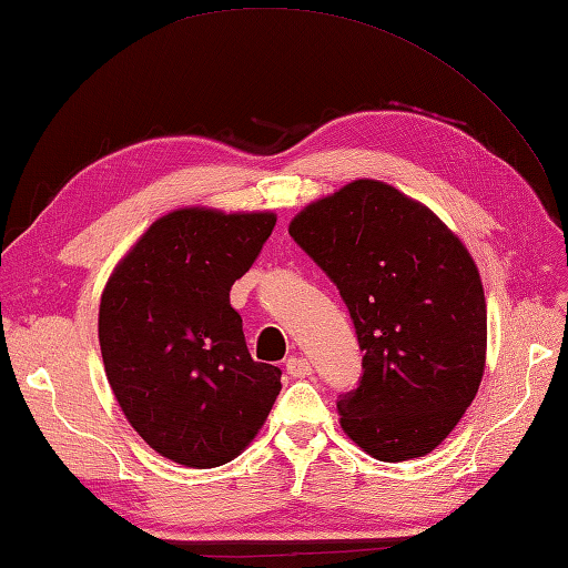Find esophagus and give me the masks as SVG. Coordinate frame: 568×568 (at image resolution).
<instances>
[{"instance_id":"esophagus-1","label":"esophagus","mask_w":568,"mask_h":568,"mask_svg":"<svg viewBox=\"0 0 568 568\" xmlns=\"http://www.w3.org/2000/svg\"><path fill=\"white\" fill-rule=\"evenodd\" d=\"M285 371L293 379H305L312 375V363L307 358H297V355H293V358H287Z\"/></svg>"}]
</instances>
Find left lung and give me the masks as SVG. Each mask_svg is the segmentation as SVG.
<instances>
[{
    "mask_svg": "<svg viewBox=\"0 0 568 568\" xmlns=\"http://www.w3.org/2000/svg\"><path fill=\"white\" fill-rule=\"evenodd\" d=\"M290 236L338 287L363 377L341 428L379 463L435 450L477 397L486 300L467 246L424 203L375 179L310 203Z\"/></svg>",
    "mask_w": 568,
    "mask_h": 568,
    "instance_id": "left-lung-1",
    "label": "left lung"
}]
</instances>
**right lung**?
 Returning <instances> with one entry per match:
<instances>
[{"instance_id": "obj_1", "label": "right lung", "mask_w": 568, "mask_h": 568, "mask_svg": "<svg viewBox=\"0 0 568 568\" xmlns=\"http://www.w3.org/2000/svg\"><path fill=\"white\" fill-rule=\"evenodd\" d=\"M273 227V213L174 210L150 224L103 287L105 377L130 426L171 463H230L278 397L281 371L252 358L230 305Z\"/></svg>"}]
</instances>
